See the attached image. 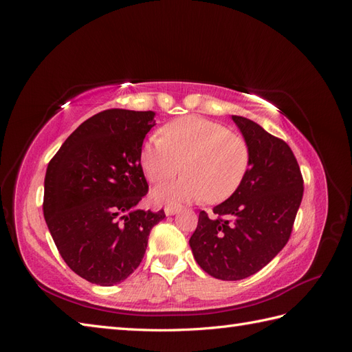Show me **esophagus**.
<instances>
[{"mask_svg":"<svg viewBox=\"0 0 352 352\" xmlns=\"http://www.w3.org/2000/svg\"><path fill=\"white\" fill-rule=\"evenodd\" d=\"M180 210V207H173V206H166L164 207V212L167 216H172V214H176V212Z\"/></svg>","mask_w":352,"mask_h":352,"instance_id":"1","label":"esophagus"}]
</instances>
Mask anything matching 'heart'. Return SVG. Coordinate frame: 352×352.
<instances>
[{
	"instance_id": "heart-1",
	"label": "heart",
	"mask_w": 352,
	"mask_h": 352,
	"mask_svg": "<svg viewBox=\"0 0 352 352\" xmlns=\"http://www.w3.org/2000/svg\"><path fill=\"white\" fill-rule=\"evenodd\" d=\"M140 164L148 180L164 182L179 173L185 176L153 190L158 204H182L229 198L247 173L250 148L238 132L198 116L180 117L162 129V140L150 138L141 146Z\"/></svg>"
}]
</instances>
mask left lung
I'll return each mask as SVG.
<instances>
[{"mask_svg": "<svg viewBox=\"0 0 352 352\" xmlns=\"http://www.w3.org/2000/svg\"><path fill=\"white\" fill-rule=\"evenodd\" d=\"M250 148V167L241 185L212 208L199 211L189 245L199 267L221 280H241L261 270L289 241L304 180L283 140L260 124L232 116Z\"/></svg>", "mask_w": 352, "mask_h": 352, "instance_id": "8db88e82", "label": "left lung"}]
</instances>
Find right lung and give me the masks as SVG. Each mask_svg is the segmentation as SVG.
Masks as SVG:
<instances>
[{
    "instance_id": "obj_1",
    "label": "right lung",
    "mask_w": 352,
    "mask_h": 352,
    "mask_svg": "<svg viewBox=\"0 0 352 352\" xmlns=\"http://www.w3.org/2000/svg\"><path fill=\"white\" fill-rule=\"evenodd\" d=\"M154 111L110 109L74 131L48 163L44 217L69 267L100 286L123 282L141 264L164 210H138L148 194L140 164Z\"/></svg>"
}]
</instances>
